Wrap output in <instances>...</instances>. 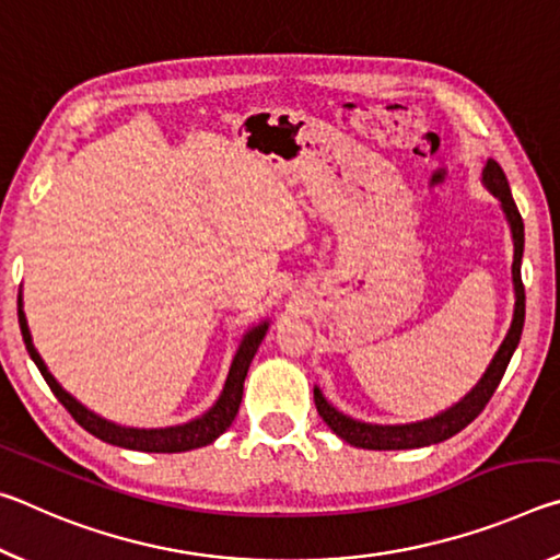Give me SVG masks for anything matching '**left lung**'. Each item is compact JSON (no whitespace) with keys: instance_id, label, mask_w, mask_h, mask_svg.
Segmentation results:
<instances>
[{"instance_id":"obj_1","label":"left lung","mask_w":560,"mask_h":560,"mask_svg":"<svg viewBox=\"0 0 560 560\" xmlns=\"http://www.w3.org/2000/svg\"><path fill=\"white\" fill-rule=\"evenodd\" d=\"M481 183L489 189L491 195L499 197L501 210L506 214V222L511 226V236H514V264H511V279H514V318H511L509 334L504 343L499 346L497 355L491 358L487 373L479 377V383L471 387V390L462 397L457 405H452L450 410L430 417V420L410 422V424H371L360 422L353 417L343 415L330 405L320 387H314V400L316 410L324 417V422L334 430L340 440H346L353 447L363 450H415V447H430V444H438L450 440L452 434L462 432L467 424L485 410L491 395L501 383V377L506 373V365L511 355L521 340V330H524V316H526V293L524 283H521V257H524V220L516 210L514 197H511L509 179L504 170L499 167L497 160H487L485 173H481Z\"/></svg>"}]
</instances>
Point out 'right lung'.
<instances>
[{
  "label": "right lung",
  "instance_id": "add662e5",
  "mask_svg": "<svg viewBox=\"0 0 560 560\" xmlns=\"http://www.w3.org/2000/svg\"><path fill=\"white\" fill-rule=\"evenodd\" d=\"M19 328H22V338L26 343V350H30L32 360L39 368V373L44 375L46 385L51 387V393L59 397V402L71 412L75 422L81 424L83 430L91 432L93 438H98L108 444H116V447H126V450H138V452H160V454H173V452H189L197 447H205V444L214 442L220 434L230 428L234 422L236 412H240V402H242V393H244V377L246 371H249L252 358L257 355V350L261 346L264 336H267L269 320L254 326L252 330H246L240 348H236L230 375H226V383L222 387V395L217 397V402L207 410L202 417H195L185 424H175V428H160V430H138V428H120L116 422H108L98 417L96 412H91L89 407H83L75 397H71L63 387L56 383V377L49 373V368L44 365L42 355L36 353V348L32 343V334L30 326H26V316H24V303H22V291H19Z\"/></svg>",
  "mask_w": 560,
  "mask_h": 560
}]
</instances>
